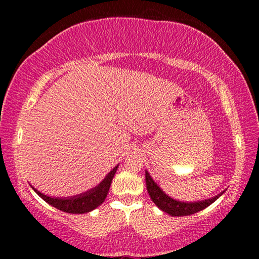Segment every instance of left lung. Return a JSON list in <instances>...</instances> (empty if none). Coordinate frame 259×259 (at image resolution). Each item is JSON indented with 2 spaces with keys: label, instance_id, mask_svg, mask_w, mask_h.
I'll return each instance as SVG.
<instances>
[{
  "label": "left lung",
  "instance_id": "left-lung-1",
  "mask_svg": "<svg viewBox=\"0 0 259 259\" xmlns=\"http://www.w3.org/2000/svg\"><path fill=\"white\" fill-rule=\"evenodd\" d=\"M145 181H146V187L147 192L150 194L151 199L154 202L157 208H160L162 211L171 214V216H188V214L195 213L201 211L204 208L209 207L210 204L213 203L223 193L213 196L212 199H208L204 201H199V202H181V201H176L172 198H170L161 188L156 185L153 181L150 174L145 171Z\"/></svg>",
  "mask_w": 259,
  "mask_h": 259
}]
</instances>
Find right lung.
<instances>
[{"label":"right lung","instance_id":"right-lung-1","mask_svg":"<svg viewBox=\"0 0 259 259\" xmlns=\"http://www.w3.org/2000/svg\"><path fill=\"white\" fill-rule=\"evenodd\" d=\"M116 169L117 165L107 175L106 178H105L97 187L94 188V190L87 192L84 194L74 196V198H50V196H47L45 194H42L41 192H38L37 190H35L34 187L33 190L36 192L37 195H40L46 202L51 204L52 207L61 210V211L67 213H85L99 207V205L104 202L105 199H106L109 187H111L112 184V179L116 172Z\"/></svg>","mask_w":259,"mask_h":259}]
</instances>
